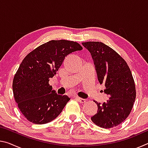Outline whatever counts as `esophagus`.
I'll use <instances>...</instances> for the list:
<instances>
[{
	"label": "esophagus",
	"instance_id": "obj_1",
	"mask_svg": "<svg viewBox=\"0 0 148 148\" xmlns=\"http://www.w3.org/2000/svg\"><path fill=\"white\" fill-rule=\"evenodd\" d=\"M75 98H76V99L77 100V101L79 102L80 103H84V102H86V99H82L80 98V97H75Z\"/></svg>",
	"mask_w": 148,
	"mask_h": 148
}]
</instances>
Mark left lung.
Wrapping results in <instances>:
<instances>
[{"mask_svg":"<svg viewBox=\"0 0 148 148\" xmlns=\"http://www.w3.org/2000/svg\"><path fill=\"white\" fill-rule=\"evenodd\" d=\"M93 59L100 84L109 100L102 104L95 101L97 113L91 117L97 126L110 129L125 121L129 116L136 99V87L131 70L126 61L116 51L101 42H82Z\"/></svg>","mask_w":148,"mask_h":148,"instance_id":"8db88e82","label":"left lung"}]
</instances>
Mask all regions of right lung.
<instances>
[{
	"label": "right lung",
	"instance_id": "obj_1",
	"mask_svg": "<svg viewBox=\"0 0 148 148\" xmlns=\"http://www.w3.org/2000/svg\"><path fill=\"white\" fill-rule=\"evenodd\" d=\"M82 47L74 41L51 40L27 55L15 74L12 89L19 109L34 124L53 121L70 101L67 95H57L49 86L65 57Z\"/></svg>",
	"mask_w": 148,
	"mask_h": 148
}]
</instances>
